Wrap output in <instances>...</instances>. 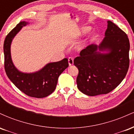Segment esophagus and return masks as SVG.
I'll list each match as a JSON object with an SVG mask.
<instances>
[{
	"instance_id": "34e87169",
	"label": "esophagus",
	"mask_w": 134,
	"mask_h": 134,
	"mask_svg": "<svg viewBox=\"0 0 134 134\" xmlns=\"http://www.w3.org/2000/svg\"><path fill=\"white\" fill-rule=\"evenodd\" d=\"M68 62L69 65H72L74 64V58L72 57H69L68 58Z\"/></svg>"
}]
</instances>
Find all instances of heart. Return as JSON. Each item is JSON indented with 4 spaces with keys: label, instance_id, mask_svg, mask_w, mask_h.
<instances>
[{
    "label": "heart",
    "instance_id": "1",
    "mask_svg": "<svg viewBox=\"0 0 134 134\" xmlns=\"http://www.w3.org/2000/svg\"><path fill=\"white\" fill-rule=\"evenodd\" d=\"M89 30H90V28H89V27H84V28H82L81 30H78L76 32V36H80V35H82V34L86 33L87 32L89 31Z\"/></svg>",
    "mask_w": 134,
    "mask_h": 134
}]
</instances>
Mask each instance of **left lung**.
<instances>
[{"label":"left lung","instance_id":"obj_1","mask_svg":"<svg viewBox=\"0 0 134 134\" xmlns=\"http://www.w3.org/2000/svg\"><path fill=\"white\" fill-rule=\"evenodd\" d=\"M108 50L107 54L97 51ZM130 43L127 34L108 21L105 37L99 46L91 44L74 60L79 74L78 89L87 96L107 94L120 84L129 67Z\"/></svg>","mask_w":134,"mask_h":134}]
</instances>
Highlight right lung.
Returning a JSON list of instances; mask_svg holds the SVG:
<instances>
[{
    "label": "right lung",
    "instance_id": "1",
    "mask_svg": "<svg viewBox=\"0 0 134 134\" xmlns=\"http://www.w3.org/2000/svg\"><path fill=\"white\" fill-rule=\"evenodd\" d=\"M27 24L25 21L20 22L5 37L4 43V68L9 79L23 93L33 98H44L54 91L58 77L68 67V59L65 58L59 62L49 63L35 73L19 72L12 62L10 44L15 35Z\"/></svg>",
    "mask_w": 134,
    "mask_h": 134
}]
</instances>
